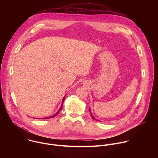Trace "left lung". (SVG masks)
<instances>
[{
	"instance_id": "1",
	"label": "left lung",
	"mask_w": 158,
	"mask_h": 158,
	"mask_svg": "<svg viewBox=\"0 0 158 158\" xmlns=\"http://www.w3.org/2000/svg\"><path fill=\"white\" fill-rule=\"evenodd\" d=\"M89 112H90V114H91V118H92V119H95V120H96V119L93 116V115L92 114V113H91V110H90V109H89Z\"/></svg>"
}]
</instances>
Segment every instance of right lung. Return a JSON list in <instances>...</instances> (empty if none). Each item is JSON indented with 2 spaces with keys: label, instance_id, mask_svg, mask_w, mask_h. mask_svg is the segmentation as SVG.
<instances>
[{
  "label": "right lung",
  "instance_id": "right-lung-1",
  "mask_svg": "<svg viewBox=\"0 0 158 158\" xmlns=\"http://www.w3.org/2000/svg\"><path fill=\"white\" fill-rule=\"evenodd\" d=\"M64 98H65V97L63 98V99H62V105H61V106H60V109H59V110L56 112V113L55 114H54L53 116H51V117H48V118H44V119H49V118H54V117H55V116H56L58 114H59V112H60V110L62 109V107H63V102H64Z\"/></svg>",
  "mask_w": 158,
  "mask_h": 158
}]
</instances>
